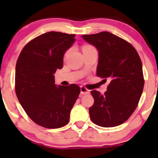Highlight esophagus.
<instances>
[{
  "mask_svg": "<svg viewBox=\"0 0 158 158\" xmlns=\"http://www.w3.org/2000/svg\"><path fill=\"white\" fill-rule=\"evenodd\" d=\"M80 90H81V94H82V95H85V94H88L90 93V90L88 89H87L85 86H81Z\"/></svg>",
  "mask_w": 158,
  "mask_h": 158,
  "instance_id": "1",
  "label": "esophagus"
}]
</instances>
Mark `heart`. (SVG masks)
Here are the masks:
<instances>
[{"label": "heart", "mask_w": 158, "mask_h": 158, "mask_svg": "<svg viewBox=\"0 0 158 158\" xmlns=\"http://www.w3.org/2000/svg\"><path fill=\"white\" fill-rule=\"evenodd\" d=\"M90 45H85L84 47H83V48H87V47H89ZM67 53H68V52H66V53H65V56L67 55Z\"/></svg>", "instance_id": "1"}]
</instances>
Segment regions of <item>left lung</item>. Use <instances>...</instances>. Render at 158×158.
I'll return each instance as SVG.
<instances>
[{"label": "left lung", "instance_id": "obj_1", "mask_svg": "<svg viewBox=\"0 0 158 158\" xmlns=\"http://www.w3.org/2000/svg\"><path fill=\"white\" fill-rule=\"evenodd\" d=\"M99 51L97 75L110 82L104 94L91 90L94 103L90 118L105 128L119 126L134 113L144 87L142 61L138 52L126 40L109 32L83 35Z\"/></svg>", "mask_w": 158, "mask_h": 158}]
</instances>
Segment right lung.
<instances>
[{"label":"right lung","mask_w":158,"mask_h":158,"mask_svg":"<svg viewBox=\"0 0 158 158\" xmlns=\"http://www.w3.org/2000/svg\"><path fill=\"white\" fill-rule=\"evenodd\" d=\"M74 34L48 32L23 47L15 66L18 99L28 117L39 126L59 128L70 120L80 94L79 85L55 84L54 75L63 67V56L75 41Z\"/></svg>","instance_id":"right-lung-1"}]
</instances>
